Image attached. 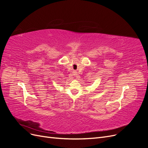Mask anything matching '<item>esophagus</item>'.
I'll return each instance as SVG.
<instances>
[{
    "label": "esophagus",
    "mask_w": 148,
    "mask_h": 148,
    "mask_svg": "<svg viewBox=\"0 0 148 148\" xmlns=\"http://www.w3.org/2000/svg\"><path fill=\"white\" fill-rule=\"evenodd\" d=\"M73 75H77V72H76V71H74V72H73Z\"/></svg>",
    "instance_id": "esophagus-1"
}]
</instances>
